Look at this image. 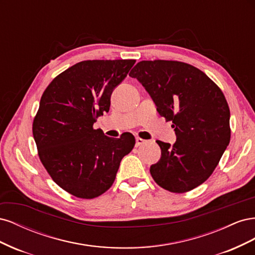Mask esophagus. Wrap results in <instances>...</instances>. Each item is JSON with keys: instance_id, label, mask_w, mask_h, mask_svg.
<instances>
[{"instance_id": "34e87169", "label": "esophagus", "mask_w": 255, "mask_h": 255, "mask_svg": "<svg viewBox=\"0 0 255 255\" xmlns=\"http://www.w3.org/2000/svg\"><path fill=\"white\" fill-rule=\"evenodd\" d=\"M144 142H145V140H143L142 138L136 137V146H140V145H142Z\"/></svg>"}]
</instances>
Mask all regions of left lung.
<instances>
[{"label":"left lung","instance_id":"obj_1","mask_svg":"<svg viewBox=\"0 0 255 255\" xmlns=\"http://www.w3.org/2000/svg\"><path fill=\"white\" fill-rule=\"evenodd\" d=\"M172 122L173 144L157 140L160 159L150 167L161 188L183 194L212 175L231 139L230 109L221 89L200 69L177 60H141L129 72Z\"/></svg>","mask_w":255,"mask_h":255}]
</instances>
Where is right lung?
Wrapping results in <instances>:
<instances>
[{
    "instance_id": "add662e5",
    "label": "right lung",
    "mask_w": 255,
    "mask_h": 255,
    "mask_svg": "<svg viewBox=\"0 0 255 255\" xmlns=\"http://www.w3.org/2000/svg\"><path fill=\"white\" fill-rule=\"evenodd\" d=\"M135 59L84 60L58 74L45 88L33 121L38 155L60 188L81 199H94L113 185L123 156L135 138H111L94 123L110 111L114 88Z\"/></svg>"
}]
</instances>
